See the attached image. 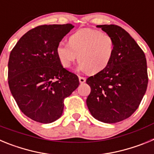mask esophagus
<instances>
[{"mask_svg": "<svg viewBox=\"0 0 154 154\" xmlns=\"http://www.w3.org/2000/svg\"><path fill=\"white\" fill-rule=\"evenodd\" d=\"M79 82L81 84L85 83V79L84 78V77H81V76H80V77H79Z\"/></svg>", "mask_w": 154, "mask_h": 154, "instance_id": "1", "label": "esophagus"}]
</instances>
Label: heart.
<instances>
[{"instance_id": "b5f03b06", "label": "heart", "mask_w": 154, "mask_h": 154, "mask_svg": "<svg viewBox=\"0 0 154 154\" xmlns=\"http://www.w3.org/2000/svg\"><path fill=\"white\" fill-rule=\"evenodd\" d=\"M115 42L111 35L97 30L83 28L69 37V43L60 42L55 49L61 65L69 69L79 58L78 69L96 74L106 69L113 58Z\"/></svg>"}]
</instances>
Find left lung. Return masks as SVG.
I'll return each mask as SVG.
<instances>
[{
	"mask_svg": "<svg viewBox=\"0 0 154 154\" xmlns=\"http://www.w3.org/2000/svg\"><path fill=\"white\" fill-rule=\"evenodd\" d=\"M115 42L113 58L106 69L89 77L86 104L91 115L106 123L127 119L138 108L148 84L144 52L127 31L114 24L97 25Z\"/></svg>",
	"mask_w": 154,
	"mask_h": 154,
	"instance_id": "8db88e82",
	"label": "left lung"
}]
</instances>
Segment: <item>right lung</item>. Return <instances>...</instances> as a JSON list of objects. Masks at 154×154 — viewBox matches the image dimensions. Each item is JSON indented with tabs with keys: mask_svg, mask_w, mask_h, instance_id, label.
<instances>
[{
	"mask_svg": "<svg viewBox=\"0 0 154 154\" xmlns=\"http://www.w3.org/2000/svg\"><path fill=\"white\" fill-rule=\"evenodd\" d=\"M72 24L41 25L28 31L11 51L8 85L21 112L51 123L62 116L64 99L79 85L78 76L61 65L55 49Z\"/></svg>",
	"mask_w": 154,
	"mask_h": 154,
	"instance_id": "right-lung-1",
	"label": "right lung"
}]
</instances>
